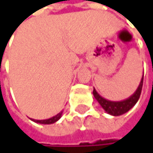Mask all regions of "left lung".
<instances>
[{
  "label": "left lung",
  "mask_w": 153,
  "mask_h": 153,
  "mask_svg": "<svg viewBox=\"0 0 153 153\" xmlns=\"http://www.w3.org/2000/svg\"><path fill=\"white\" fill-rule=\"evenodd\" d=\"M143 79H144V76H142L140 84L138 86V88H137V90L134 92V94H132L129 98H127L126 100H121V102H112V100H108L106 99L102 98V96L99 95V93L96 91L95 88L93 90V95L95 97V99L98 100V102L100 104V106L104 109L105 112L112 116H120L126 113L127 111H129V110L136 104V102H138L141 92H142Z\"/></svg>",
  "instance_id": "8db88e82"
}]
</instances>
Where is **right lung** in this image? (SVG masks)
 Wrapping results in <instances>:
<instances>
[{"label": "right lung", "mask_w": 153, "mask_h": 153, "mask_svg": "<svg viewBox=\"0 0 153 153\" xmlns=\"http://www.w3.org/2000/svg\"><path fill=\"white\" fill-rule=\"evenodd\" d=\"M61 116H62V111L58 113L57 115H55L50 119H47V120H32V121L37 123H42V125H51V123H54L55 122H57L61 118Z\"/></svg>", "instance_id": "obj_1"}]
</instances>
